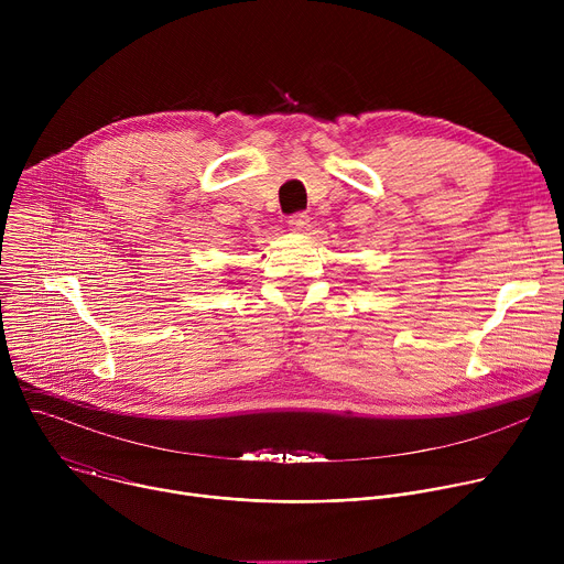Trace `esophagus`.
Returning <instances> with one entry per match:
<instances>
[{"instance_id": "1", "label": "esophagus", "mask_w": 564, "mask_h": 564, "mask_svg": "<svg viewBox=\"0 0 564 564\" xmlns=\"http://www.w3.org/2000/svg\"><path fill=\"white\" fill-rule=\"evenodd\" d=\"M288 225H290L292 231H305L307 225H310V216L305 212H296L288 218Z\"/></svg>"}]
</instances>
